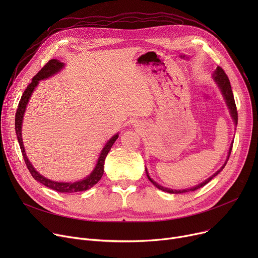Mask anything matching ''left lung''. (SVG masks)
Here are the masks:
<instances>
[{
  "mask_svg": "<svg viewBox=\"0 0 258 258\" xmlns=\"http://www.w3.org/2000/svg\"><path fill=\"white\" fill-rule=\"evenodd\" d=\"M212 78H213V80H214V83H215L216 85H218L219 89L221 90L223 97H224V99H225V102H226V104H227V106H228V108H229L230 115H231L232 120H233L234 124H235V126H236V125H237V110H236V105H235V101H234V97H233V93H232L231 85H230L229 78H228V76L226 75V73L224 72V70L222 69L221 67L216 68V70H215L214 73L212 74ZM232 145H233V142H232L231 144H230L228 156H227V159H226V161H225L224 165H223L218 171H216L215 173H213V174L211 175V177H209L207 180H205L204 182L200 183L199 185H196V186H194V187H190V188H186V189H170V188L163 187V186L159 185L156 181H154V180L150 177V174H148V171H147V168H146V167H145V172H146V175H147L148 180H150L158 189H160V190H163V191L168 192V194H185V192H189V191H195V190H197V189H199V188H201V187H203V186H205L207 183H209V182L215 177V175H218V174L224 169V167L226 166L227 162H228V159H229V157H230V154H231Z\"/></svg>",
  "mask_w": 258,
  "mask_h": 258,
  "instance_id": "obj_1",
  "label": "left lung"
}]
</instances>
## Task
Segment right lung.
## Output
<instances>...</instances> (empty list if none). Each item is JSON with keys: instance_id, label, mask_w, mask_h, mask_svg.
<instances>
[{"instance_id": "add662e5", "label": "right lung", "mask_w": 258, "mask_h": 258, "mask_svg": "<svg viewBox=\"0 0 258 258\" xmlns=\"http://www.w3.org/2000/svg\"><path fill=\"white\" fill-rule=\"evenodd\" d=\"M64 67V63L59 61L58 59H51L49 60L40 71L32 78L31 84L27 87V89L24 91L21 100L19 102L18 105V110L16 113V133H17V137H18V141L21 147L22 151V155L23 158L25 160V163L27 165V168L29 169L30 173L32 177L34 178V180H36L37 182L42 183L43 185L53 189V190H56L58 192H67V194H71V192H78V191H86L88 189H90L91 187H93L95 184H97L99 182V180L101 179L103 171H104V161L105 158L110 152L111 147L113 146V144L115 143V141L118 138V133L116 135L108 140L104 147L102 148V151L99 155V158L97 160V163L95 165L93 171L88 175L87 178L80 180V181H76V182H56V181H52L50 179H47L44 175L40 174L39 172L36 171V169L33 167V165L31 164V162L29 161V159L27 158L25 148H24V144H23V138H22V125H23V119H24V114L26 111L27 104L29 102V99L31 97V95L33 93V91L35 90V88L37 87L38 83L40 80L47 79L53 75H55L56 73H58L62 68Z\"/></svg>"}]
</instances>
